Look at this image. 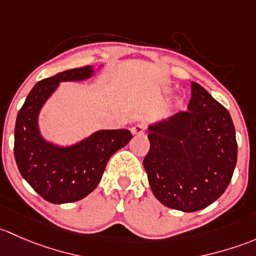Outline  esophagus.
<instances>
[{
  "mask_svg": "<svg viewBox=\"0 0 256 256\" xmlns=\"http://www.w3.org/2000/svg\"><path fill=\"white\" fill-rule=\"evenodd\" d=\"M132 133L136 134V136H140V134L146 133V124L143 123H139V124H136L133 128H132Z\"/></svg>",
  "mask_w": 256,
  "mask_h": 256,
  "instance_id": "34e87169",
  "label": "esophagus"
}]
</instances>
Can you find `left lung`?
Wrapping results in <instances>:
<instances>
[{"label":"left lung","mask_w":256,"mask_h":256,"mask_svg":"<svg viewBox=\"0 0 256 256\" xmlns=\"http://www.w3.org/2000/svg\"><path fill=\"white\" fill-rule=\"evenodd\" d=\"M187 112L150 126L143 160L154 196L184 212L204 210L228 187L238 144L230 114L196 82Z\"/></svg>","instance_id":"1"}]
</instances>
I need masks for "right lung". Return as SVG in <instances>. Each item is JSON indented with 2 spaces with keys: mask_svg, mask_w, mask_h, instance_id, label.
Masks as SVG:
<instances>
[{
  "mask_svg": "<svg viewBox=\"0 0 256 256\" xmlns=\"http://www.w3.org/2000/svg\"><path fill=\"white\" fill-rule=\"evenodd\" d=\"M91 66L78 68L39 81L17 114L14 159L20 175L50 204H69L91 194L101 180L110 158L132 139L128 129L100 130L76 146L59 148L42 138L38 114L62 81L85 80Z\"/></svg>",
  "mask_w": 256,
  "mask_h": 256,
  "instance_id": "1",
  "label": "right lung"
}]
</instances>
